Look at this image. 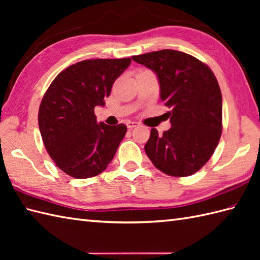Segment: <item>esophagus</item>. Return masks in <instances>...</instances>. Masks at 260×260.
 I'll use <instances>...</instances> for the list:
<instances>
[{
	"label": "esophagus",
	"mask_w": 260,
	"mask_h": 260,
	"mask_svg": "<svg viewBox=\"0 0 260 260\" xmlns=\"http://www.w3.org/2000/svg\"><path fill=\"white\" fill-rule=\"evenodd\" d=\"M126 125H127V128H129V129H132V128H134V127H136V126H139V123H137V121H133V120H128L126 123Z\"/></svg>",
	"instance_id": "1"
}]
</instances>
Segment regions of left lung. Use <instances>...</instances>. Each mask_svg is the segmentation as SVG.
Instances as JSON below:
<instances>
[{"label":"left lung","mask_w":260,"mask_h":260,"mask_svg":"<svg viewBox=\"0 0 260 260\" xmlns=\"http://www.w3.org/2000/svg\"><path fill=\"white\" fill-rule=\"evenodd\" d=\"M156 74L159 97L171 109L172 127L145 144L154 167L171 176L198 172L217 147L222 132V96L212 70L190 54L164 49L132 57Z\"/></svg>","instance_id":"1"}]
</instances>
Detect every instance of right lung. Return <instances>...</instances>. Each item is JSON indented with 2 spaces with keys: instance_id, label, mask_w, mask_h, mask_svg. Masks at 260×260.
<instances>
[{
  "instance_id": "right-lung-1",
  "label": "right lung",
  "mask_w": 260,
  "mask_h": 260,
  "mask_svg": "<svg viewBox=\"0 0 260 260\" xmlns=\"http://www.w3.org/2000/svg\"><path fill=\"white\" fill-rule=\"evenodd\" d=\"M131 58L92 59L61 71L49 86L39 108V128L57 167L76 179L101 174L112 162L127 132L124 124L97 123L115 80Z\"/></svg>"
}]
</instances>
